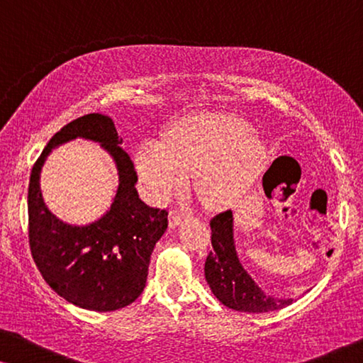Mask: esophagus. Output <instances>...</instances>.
<instances>
[{
  "label": "esophagus",
  "mask_w": 363,
  "mask_h": 363,
  "mask_svg": "<svg viewBox=\"0 0 363 363\" xmlns=\"http://www.w3.org/2000/svg\"><path fill=\"white\" fill-rule=\"evenodd\" d=\"M183 218H185V213L178 211V210H173L170 211V215H168V221H170V228H177L180 225Z\"/></svg>",
  "instance_id": "1"
}]
</instances>
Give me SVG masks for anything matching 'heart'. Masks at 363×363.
<instances>
[{
  "label": "heart",
  "mask_w": 363,
  "mask_h": 363,
  "mask_svg": "<svg viewBox=\"0 0 363 363\" xmlns=\"http://www.w3.org/2000/svg\"><path fill=\"white\" fill-rule=\"evenodd\" d=\"M266 147L252 127L228 113H196L177 122L163 140L142 142L133 163L148 200L163 203L196 178L206 208L235 203L259 173Z\"/></svg>",
  "instance_id": "b5f03b06"
}]
</instances>
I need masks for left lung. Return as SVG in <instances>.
<instances>
[{"label": "left lung", "instance_id": "left-lung-1", "mask_svg": "<svg viewBox=\"0 0 363 363\" xmlns=\"http://www.w3.org/2000/svg\"><path fill=\"white\" fill-rule=\"evenodd\" d=\"M213 250L205 262V277L216 299L240 312H271L292 304L294 299L267 296L247 274L238 257L233 238V211H223L210 221Z\"/></svg>", "mask_w": 363, "mask_h": 363}]
</instances>
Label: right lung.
<instances>
[{
	"mask_svg": "<svg viewBox=\"0 0 363 363\" xmlns=\"http://www.w3.org/2000/svg\"><path fill=\"white\" fill-rule=\"evenodd\" d=\"M81 136L99 141L119 172L118 193L109 211L86 227L67 225L42 200L40 170L54 147ZM112 118L87 113L64 125L34 163L28 190L29 246L44 281L71 304L111 312L132 304L145 287L157 241L168 226V211L138 198L137 173Z\"/></svg>",
	"mask_w": 363,
	"mask_h": 363,
	"instance_id": "right-lung-1",
	"label": "right lung"
}]
</instances>
